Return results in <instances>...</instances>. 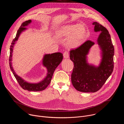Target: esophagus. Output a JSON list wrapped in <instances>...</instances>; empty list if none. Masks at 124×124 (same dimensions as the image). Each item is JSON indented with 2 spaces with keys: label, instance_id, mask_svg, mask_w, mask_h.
<instances>
[{
  "label": "esophagus",
  "instance_id": "34e87169",
  "mask_svg": "<svg viewBox=\"0 0 124 124\" xmlns=\"http://www.w3.org/2000/svg\"><path fill=\"white\" fill-rule=\"evenodd\" d=\"M63 56L64 58H68L69 57V54L68 51H65L63 54Z\"/></svg>",
  "mask_w": 124,
  "mask_h": 124
}]
</instances>
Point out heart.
Here are the masks:
<instances>
[{"label": "heart", "instance_id": "b5f03b06", "mask_svg": "<svg viewBox=\"0 0 124 124\" xmlns=\"http://www.w3.org/2000/svg\"><path fill=\"white\" fill-rule=\"evenodd\" d=\"M86 34L85 27L79 23L63 26L56 33L58 38L69 37L66 44L70 48H76L80 46L85 38Z\"/></svg>", "mask_w": 124, "mask_h": 124}]
</instances>
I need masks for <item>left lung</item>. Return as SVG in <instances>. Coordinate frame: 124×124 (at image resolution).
I'll return each mask as SVG.
<instances>
[{
    "instance_id": "obj_1",
    "label": "left lung",
    "mask_w": 124,
    "mask_h": 124,
    "mask_svg": "<svg viewBox=\"0 0 124 124\" xmlns=\"http://www.w3.org/2000/svg\"><path fill=\"white\" fill-rule=\"evenodd\" d=\"M94 30L101 31L98 43L102 51V58L98 67L89 65L86 55L95 43L87 40L78 47L70 50V58L74 63L71 81L78 91L95 92L99 90L112 74L114 68V48L110 35L105 27L94 22Z\"/></svg>"
}]
</instances>
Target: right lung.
<instances>
[{
  "label": "right lung",
  "mask_w": 124,
  "mask_h": 124,
  "mask_svg": "<svg viewBox=\"0 0 124 124\" xmlns=\"http://www.w3.org/2000/svg\"><path fill=\"white\" fill-rule=\"evenodd\" d=\"M31 22V20H28L23 22L21 26H20L18 30H17L15 38L13 40L10 48V52L9 59V65L10 68L14 77H15L17 82L19 83V84L23 89L29 91H41L45 89L47 87V86L49 84L54 70L57 68V67L62 61L63 56V54L60 52H56L51 54H49L45 55L43 59V64L46 67L47 69L48 74L46 78H45V79L38 83L34 84L27 83L24 80H23L21 77L16 75V74L15 73L14 70L13 69V68L12 67V64L11 62L12 60L11 58L12 55L13 47L17 39H18V38L21 33L23 30L26 29L24 27V26H27Z\"/></svg>",
  "instance_id": "obj_1"
}]
</instances>
